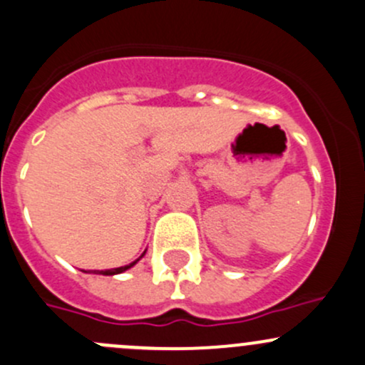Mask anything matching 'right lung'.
Segmentation results:
<instances>
[{"instance_id": "add662e5", "label": "right lung", "mask_w": 365, "mask_h": 365, "mask_svg": "<svg viewBox=\"0 0 365 365\" xmlns=\"http://www.w3.org/2000/svg\"><path fill=\"white\" fill-rule=\"evenodd\" d=\"M143 255H145V252H143ZM143 255H141V257H143ZM138 260H140V259H136V260H134V262H131V264H128V266H122V267H115V269H105V271H99V274H106V276H112V274H118V273H124V271H125V269H129V267H133V266H134V264H136V262H138ZM94 273H96V271H94Z\"/></svg>"}]
</instances>
